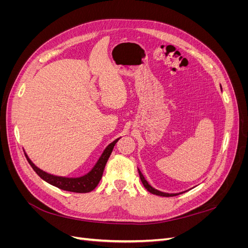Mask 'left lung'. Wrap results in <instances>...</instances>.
Here are the masks:
<instances>
[{
	"label": "left lung",
	"mask_w": 248,
	"mask_h": 248,
	"mask_svg": "<svg viewBox=\"0 0 248 248\" xmlns=\"http://www.w3.org/2000/svg\"><path fill=\"white\" fill-rule=\"evenodd\" d=\"M220 87H221V86H220ZM138 170H139V174H140V180H141L142 185L145 186V188H146L149 192H151V193H153V194H156V196H160V197H175V196H178V194L184 193V192H186V191H188V190L191 189V188H190V189H188V190L181 191V192H177V193H169V192H163V191H160V190H158V189H155L153 186H151V185H150V184L148 183V181L145 179L144 175L141 174V171L140 170V169H138Z\"/></svg>",
	"instance_id": "left-lung-1"
}]
</instances>
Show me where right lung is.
Listing matches in <instances>:
<instances>
[{"label":"right lung","instance_id":"right-lung-1","mask_svg":"<svg viewBox=\"0 0 248 248\" xmlns=\"http://www.w3.org/2000/svg\"><path fill=\"white\" fill-rule=\"evenodd\" d=\"M120 140L117 139L114 141H111L110 144L107 146V148L103 150L101 156L99 159L97 160L95 166L92 168V170L86 175L76 177V178H69V177H62V176H55L48 174V172L42 170L38 167H36L33 163V161L29 158V156L25 152V155L27 159L30 163V166L33 168V170L36 171V174L38 175L44 181L49 183L52 186H56L58 188L66 190V191H71V192H78V193H86L92 191L95 187L98 185L99 181L102 178V174L104 168H106V164L109 158V156L112 152V149H114L116 142Z\"/></svg>","mask_w":248,"mask_h":248}]
</instances>
